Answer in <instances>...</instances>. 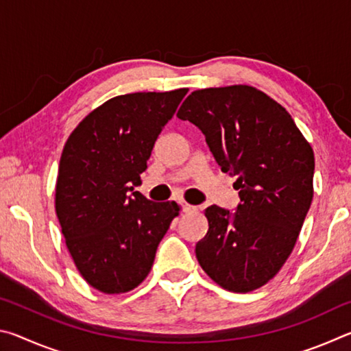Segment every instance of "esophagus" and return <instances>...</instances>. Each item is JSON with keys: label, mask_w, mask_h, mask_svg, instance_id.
<instances>
[{"label": "esophagus", "mask_w": 351, "mask_h": 351, "mask_svg": "<svg viewBox=\"0 0 351 351\" xmlns=\"http://www.w3.org/2000/svg\"><path fill=\"white\" fill-rule=\"evenodd\" d=\"M181 209H182V212H193V210H197V207L195 206H192V204H187V203H181Z\"/></svg>", "instance_id": "34e87169"}]
</instances>
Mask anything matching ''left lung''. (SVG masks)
<instances>
[{
    "instance_id": "8db88e82",
    "label": "left lung",
    "mask_w": 351,
    "mask_h": 351,
    "mask_svg": "<svg viewBox=\"0 0 351 351\" xmlns=\"http://www.w3.org/2000/svg\"><path fill=\"white\" fill-rule=\"evenodd\" d=\"M176 116L201 130L240 190L234 212L206 209L209 230L195 247L201 268L234 293L263 287L289 257L310 210L311 145L280 104L247 85L193 91Z\"/></svg>"
}]
</instances>
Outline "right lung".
I'll use <instances>...</instances> for the list:
<instances>
[{
  "label": "right lung",
  "instance_id": "obj_1",
  "mask_svg": "<svg viewBox=\"0 0 351 351\" xmlns=\"http://www.w3.org/2000/svg\"><path fill=\"white\" fill-rule=\"evenodd\" d=\"M187 88L106 100L64 144L56 212L82 277L105 294L132 291L150 272L159 241L180 213L134 192L158 136Z\"/></svg>",
  "mask_w": 351,
  "mask_h": 351
}]
</instances>
